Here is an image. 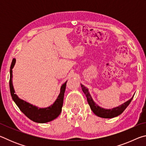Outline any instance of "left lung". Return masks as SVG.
Instances as JSON below:
<instances>
[{
	"mask_svg": "<svg viewBox=\"0 0 146 146\" xmlns=\"http://www.w3.org/2000/svg\"><path fill=\"white\" fill-rule=\"evenodd\" d=\"M80 85L81 88H82V90L83 91V92L84 93L85 95L86 96V98H87L88 102L90 106L91 110H92L94 114L101 118H111L113 117H117V116L122 114V113H123V111L125 110V108L129 106L130 102H131L133 98L135 95L134 94V95H133V97L131 98L129 100H128L122 104L121 105L117 106V107L113 108L111 109H104L100 107L99 106H98L97 104L94 102V100H93V98L90 95V91H89L87 88H86L84 86H83L82 84H81Z\"/></svg>",
	"mask_w": 146,
	"mask_h": 146,
	"instance_id": "8db88e82",
	"label": "left lung"
}]
</instances>
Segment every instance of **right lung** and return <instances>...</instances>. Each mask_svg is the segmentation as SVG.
I'll list each match as a JSON object with an SVG mask.
<instances>
[{"label":"right lung","instance_id":"obj_1","mask_svg":"<svg viewBox=\"0 0 146 146\" xmlns=\"http://www.w3.org/2000/svg\"><path fill=\"white\" fill-rule=\"evenodd\" d=\"M16 62V59L13 58L12 60L10 67V79H9V88L10 93L15 103L18 106L20 110L27 117L33 122L37 123H46L55 119L57 118L62 111V108L63 106V100L64 93L66 90V82L62 85L60 88V94L57 98L53 104L49 106V107L40 108L35 106L31 104L26 102L23 99L19 98L16 94H15V90L12 82L13 74H12V69L13 68Z\"/></svg>","mask_w":146,"mask_h":146}]
</instances>
